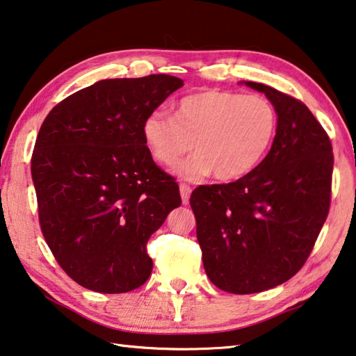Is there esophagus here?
I'll list each match as a JSON object with an SVG mask.
<instances>
[{"label": "esophagus", "instance_id": "obj_1", "mask_svg": "<svg viewBox=\"0 0 356 356\" xmlns=\"http://www.w3.org/2000/svg\"><path fill=\"white\" fill-rule=\"evenodd\" d=\"M180 196H182V202L186 205L190 200V195H191V186L188 184H180Z\"/></svg>", "mask_w": 356, "mask_h": 356}]
</instances>
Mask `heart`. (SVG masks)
Segmentation results:
<instances>
[{
	"instance_id": "obj_1",
	"label": "heart",
	"mask_w": 356,
	"mask_h": 356,
	"mask_svg": "<svg viewBox=\"0 0 356 356\" xmlns=\"http://www.w3.org/2000/svg\"><path fill=\"white\" fill-rule=\"evenodd\" d=\"M275 107L258 95L222 90L184 96L172 116L154 111L143 122V137L154 160L171 166L191 147L196 154L177 166L179 176L199 180L210 172L234 180L260 163L275 137Z\"/></svg>"
}]
</instances>
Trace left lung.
Returning <instances> with one entry per match:
<instances>
[{"label": "left lung", "instance_id": "8db88e82", "mask_svg": "<svg viewBox=\"0 0 356 356\" xmlns=\"http://www.w3.org/2000/svg\"><path fill=\"white\" fill-rule=\"evenodd\" d=\"M268 96L279 116L268 156L230 184L191 193L205 273L232 294L261 293L302 269L332 200L333 147L302 101L245 82Z\"/></svg>", "mask_w": 356, "mask_h": 356}]
</instances>
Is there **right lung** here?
<instances>
[{"label": "right lung", "instance_id": "add662e5", "mask_svg": "<svg viewBox=\"0 0 356 356\" xmlns=\"http://www.w3.org/2000/svg\"><path fill=\"white\" fill-rule=\"evenodd\" d=\"M182 86L170 74L99 81L60 101L38 131V222L56 261L83 288L120 294L149 279L146 244L182 199L152 160L143 122Z\"/></svg>", "mask_w": 356, "mask_h": 356}]
</instances>
